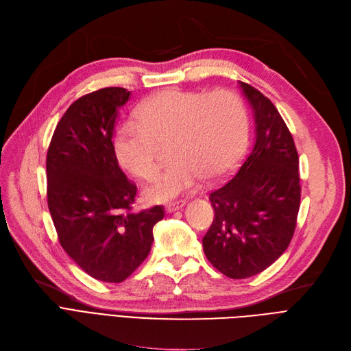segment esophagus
I'll list each match as a JSON object with an SVG mask.
<instances>
[{
    "mask_svg": "<svg viewBox=\"0 0 351 351\" xmlns=\"http://www.w3.org/2000/svg\"><path fill=\"white\" fill-rule=\"evenodd\" d=\"M187 203L186 202H176V203H170L169 206H167V213H174V211H178L181 210L182 207H184Z\"/></svg>",
    "mask_w": 351,
    "mask_h": 351,
    "instance_id": "esophagus-1",
    "label": "esophagus"
}]
</instances>
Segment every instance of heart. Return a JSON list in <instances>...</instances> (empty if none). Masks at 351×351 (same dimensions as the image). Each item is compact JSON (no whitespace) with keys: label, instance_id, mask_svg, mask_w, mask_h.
I'll return each instance as SVG.
<instances>
[{"label":"heart","instance_id":"1","mask_svg":"<svg viewBox=\"0 0 351 351\" xmlns=\"http://www.w3.org/2000/svg\"><path fill=\"white\" fill-rule=\"evenodd\" d=\"M137 114L138 120L124 121L115 136L117 156L132 174L152 176L157 169L156 140L173 137L176 161L145 189L153 202L189 193L203 177L223 176L243 153L247 115L232 91L165 90L147 99Z\"/></svg>","mask_w":351,"mask_h":351}]
</instances>
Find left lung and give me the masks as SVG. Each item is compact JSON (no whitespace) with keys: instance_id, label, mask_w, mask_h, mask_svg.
<instances>
[{"instance_id":"left-lung-1","label":"left lung","mask_w":351,"mask_h":351,"mask_svg":"<svg viewBox=\"0 0 351 351\" xmlns=\"http://www.w3.org/2000/svg\"><path fill=\"white\" fill-rule=\"evenodd\" d=\"M239 82L253 108L256 136L237 173L210 194L214 220L203 248L220 273L248 278L286 252L302 187L298 154L285 120L269 98Z\"/></svg>"}]
</instances>
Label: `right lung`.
I'll return each mask as SVG.
<instances>
[{"label": "right lung", "mask_w": 351, "mask_h": 351, "mask_svg": "<svg viewBox=\"0 0 351 351\" xmlns=\"http://www.w3.org/2000/svg\"><path fill=\"white\" fill-rule=\"evenodd\" d=\"M130 91L110 87L78 98L56 127L47 153V199L61 247L93 278L121 282L147 258L164 207L131 211L137 187L112 144Z\"/></svg>", "instance_id": "1"}]
</instances>
